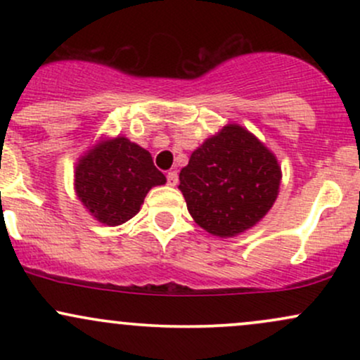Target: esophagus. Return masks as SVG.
<instances>
[{
  "label": "esophagus",
  "instance_id": "1",
  "mask_svg": "<svg viewBox=\"0 0 360 360\" xmlns=\"http://www.w3.org/2000/svg\"><path fill=\"white\" fill-rule=\"evenodd\" d=\"M177 181H179V176H177L176 171L167 172V184H169V186H176Z\"/></svg>",
  "mask_w": 360,
  "mask_h": 360
}]
</instances>
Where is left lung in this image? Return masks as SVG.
Wrapping results in <instances>:
<instances>
[{"mask_svg": "<svg viewBox=\"0 0 360 360\" xmlns=\"http://www.w3.org/2000/svg\"><path fill=\"white\" fill-rule=\"evenodd\" d=\"M179 181L194 221L218 237H233L274 205L281 169L254 135L229 125L193 152Z\"/></svg>", "mask_w": 360, "mask_h": 360, "instance_id": "obj_1", "label": "left lung"}]
</instances>
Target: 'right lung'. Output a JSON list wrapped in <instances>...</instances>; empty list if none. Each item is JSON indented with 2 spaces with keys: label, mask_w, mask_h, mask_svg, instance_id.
<instances>
[{
  "label": "right lung",
  "mask_w": 360,
  "mask_h": 360,
  "mask_svg": "<svg viewBox=\"0 0 360 360\" xmlns=\"http://www.w3.org/2000/svg\"><path fill=\"white\" fill-rule=\"evenodd\" d=\"M166 176L146 148L117 137L88 152L76 167V193L96 220L122 225L139 213L143 198Z\"/></svg>",
  "instance_id": "right-lung-1"
}]
</instances>
